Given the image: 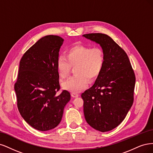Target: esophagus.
Wrapping results in <instances>:
<instances>
[{
  "instance_id": "obj_1",
  "label": "esophagus",
  "mask_w": 153,
  "mask_h": 153,
  "mask_svg": "<svg viewBox=\"0 0 153 153\" xmlns=\"http://www.w3.org/2000/svg\"><path fill=\"white\" fill-rule=\"evenodd\" d=\"M71 95L74 98H76V97H78L79 96V95L78 93H72Z\"/></svg>"
}]
</instances>
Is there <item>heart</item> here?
Listing matches in <instances>:
<instances>
[{"instance_id": "obj_1", "label": "heart", "mask_w": 153, "mask_h": 153, "mask_svg": "<svg viewBox=\"0 0 153 153\" xmlns=\"http://www.w3.org/2000/svg\"><path fill=\"white\" fill-rule=\"evenodd\" d=\"M104 63V52L99 47L77 44L68 48L65 57H58L57 69L62 79L68 77L72 67H75V74L63 82L62 87L73 93L80 91L86 87L88 79L94 80L100 75Z\"/></svg>"}]
</instances>
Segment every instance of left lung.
<instances>
[{"label": "left lung", "instance_id": "8db88e82", "mask_svg": "<svg viewBox=\"0 0 153 153\" xmlns=\"http://www.w3.org/2000/svg\"><path fill=\"white\" fill-rule=\"evenodd\" d=\"M101 46L103 69L94 85L81 94L86 122L102 132L112 130L124 120L134 103L135 75L126 52L107 34L83 35Z\"/></svg>", "mask_w": 153, "mask_h": 153}]
</instances>
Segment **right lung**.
Returning a JSON list of instances; mask_svg holds the SVG:
<instances>
[{"mask_svg":"<svg viewBox=\"0 0 153 153\" xmlns=\"http://www.w3.org/2000/svg\"><path fill=\"white\" fill-rule=\"evenodd\" d=\"M63 39L50 35L42 37L24 53L14 83L17 107L28 124L39 131L55 128L60 123L70 93L60 95L56 62Z\"/></svg>","mask_w":153,"mask_h":153,"instance_id":"obj_1","label":"right lung"}]
</instances>
